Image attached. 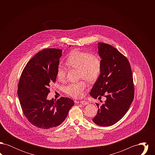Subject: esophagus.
Masks as SVG:
<instances>
[{
  "instance_id": "34e87169",
  "label": "esophagus",
  "mask_w": 155,
  "mask_h": 155,
  "mask_svg": "<svg viewBox=\"0 0 155 155\" xmlns=\"http://www.w3.org/2000/svg\"><path fill=\"white\" fill-rule=\"evenodd\" d=\"M80 103H81V104H83V105H86V104H88V102H87V101H80Z\"/></svg>"
}]
</instances>
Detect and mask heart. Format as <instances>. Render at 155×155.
Returning <instances> with one entry per match:
<instances>
[{"instance_id": "b5f03b06", "label": "heart", "mask_w": 155, "mask_h": 155, "mask_svg": "<svg viewBox=\"0 0 155 155\" xmlns=\"http://www.w3.org/2000/svg\"><path fill=\"white\" fill-rule=\"evenodd\" d=\"M68 66L79 68V77L92 82L99 78L102 70V60L99 56L91 53L80 50L71 52L66 60ZM56 76L60 81H63L66 77V68L60 65L57 68ZM87 87L86 82L83 80L75 83L69 84L65 91L69 96L74 98H80L84 96Z\"/></svg>"}]
</instances>
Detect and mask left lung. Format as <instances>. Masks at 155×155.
Listing matches in <instances>:
<instances>
[{
  "label": "left lung",
  "instance_id": "left-lung-1",
  "mask_svg": "<svg viewBox=\"0 0 155 155\" xmlns=\"http://www.w3.org/2000/svg\"><path fill=\"white\" fill-rule=\"evenodd\" d=\"M102 60L101 74L91 89L92 97L106 100L96 103L97 112L93 121L100 126H111L123 117L134 97L133 74L128 60L110 45L98 43Z\"/></svg>",
  "mask_w": 155,
  "mask_h": 155
}]
</instances>
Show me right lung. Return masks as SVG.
<instances>
[{
  "instance_id": "right-lung-1",
  "label": "right lung",
  "mask_w": 155,
  "mask_h": 155,
  "mask_svg": "<svg viewBox=\"0 0 155 155\" xmlns=\"http://www.w3.org/2000/svg\"><path fill=\"white\" fill-rule=\"evenodd\" d=\"M62 50L47 48L37 53L22 70L17 94L22 112L30 123L37 127L50 129L61 124L74 101L61 97L56 102L47 96L50 85L55 82L59 58Z\"/></svg>"
}]
</instances>
